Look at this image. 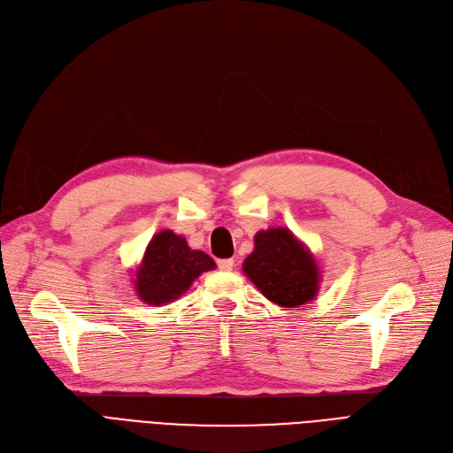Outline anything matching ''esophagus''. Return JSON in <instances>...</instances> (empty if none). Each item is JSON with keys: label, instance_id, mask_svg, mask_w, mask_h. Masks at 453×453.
Wrapping results in <instances>:
<instances>
[{"label": "esophagus", "instance_id": "34e87169", "mask_svg": "<svg viewBox=\"0 0 453 453\" xmlns=\"http://www.w3.org/2000/svg\"><path fill=\"white\" fill-rule=\"evenodd\" d=\"M218 267H219L221 271H232L234 260H219V262H218Z\"/></svg>", "mask_w": 453, "mask_h": 453}]
</instances>
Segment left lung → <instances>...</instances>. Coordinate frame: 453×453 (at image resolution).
<instances>
[{"instance_id":"8db88e82","label":"left lung","mask_w":453,"mask_h":453,"mask_svg":"<svg viewBox=\"0 0 453 453\" xmlns=\"http://www.w3.org/2000/svg\"><path fill=\"white\" fill-rule=\"evenodd\" d=\"M243 273L282 308L303 306L319 293L320 271L313 254L284 226L254 235V250L243 262Z\"/></svg>"}]
</instances>
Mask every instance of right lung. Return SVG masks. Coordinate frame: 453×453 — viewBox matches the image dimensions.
<instances>
[{
  "mask_svg": "<svg viewBox=\"0 0 453 453\" xmlns=\"http://www.w3.org/2000/svg\"><path fill=\"white\" fill-rule=\"evenodd\" d=\"M215 269V262L203 250H191L186 238L173 230H162L149 242L136 269L134 289L150 306L167 304L179 298L193 280Z\"/></svg>",
  "mask_w": 453,
  "mask_h": 453,
  "instance_id": "add662e5",
  "label": "right lung"
}]
</instances>
